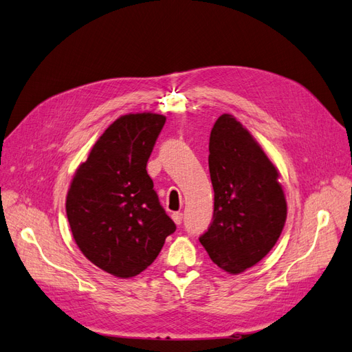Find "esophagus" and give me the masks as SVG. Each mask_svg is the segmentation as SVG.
<instances>
[{
    "instance_id": "esophagus-1",
    "label": "esophagus",
    "mask_w": 352,
    "mask_h": 352,
    "mask_svg": "<svg viewBox=\"0 0 352 352\" xmlns=\"http://www.w3.org/2000/svg\"><path fill=\"white\" fill-rule=\"evenodd\" d=\"M172 219H173V221L176 223V225H180V223H182V220H184V214H182V212H175V214L172 216Z\"/></svg>"
}]
</instances>
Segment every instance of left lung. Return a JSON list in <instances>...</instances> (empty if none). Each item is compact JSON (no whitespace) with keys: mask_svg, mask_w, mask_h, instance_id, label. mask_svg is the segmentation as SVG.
<instances>
[{"mask_svg":"<svg viewBox=\"0 0 352 352\" xmlns=\"http://www.w3.org/2000/svg\"><path fill=\"white\" fill-rule=\"evenodd\" d=\"M208 151L214 212L199 242L220 269L241 273L278 242L286 220L285 194L278 168L233 116L219 117Z\"/></svg>","mask_w":352,"mask_h":352,"instance_id":"left-lung-1","label":"left lung"}]
</instances>
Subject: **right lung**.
Returning a JSON list of instances; mask_svg holds the SVG:
<instances>
[{
    "instance_id": "obj_1",
    "label": "right lung",
    "mask_w": 352,
    "mask_h": 352,
    "mask_svg": "<svg viewBox=\"0 0 352 352\" xmlns=\"http://www.w3.org/2000/svg\"><path fill=\"white\" fill-rule=\"evenodd\" d=\"M166 117L126 114L95 142L72 180L69 225L91 263L117 278H132L153 264L176 230L146 173Z\"/></svg>"
}]
</instances>
